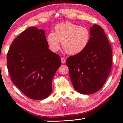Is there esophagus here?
Here are the masks:
<instances>
[{
	"label": "esophagus",
	"mask_w": 123,
	"mask_h": 123,
	"mask_svg": "<svg viewBox=\"0 0 123 123\" xmlns=\"http://www.w3.org/2000/svg\"><path fill=\"white\" fill-rule=\"evenodd\" d=\"M61 62L62 64H65V62H66V60L63 57H61Z\"/></svg>",
	"instance_id": "esophagus-1"
}]
</instances>
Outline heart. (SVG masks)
Instances as JSON below:
<instances>
[{"label":"heart","mask_w":123,"mask_h":123,"mask_svg":"<svg viewBox=\"0 0 123 123\" xmlns=\"http://www.w3.org/2000/svg\"><path fill=\"white\" fill-rule=\"evenodd\" d=\"M54 29V33H49L46 37L48 47L53 52L60 49V42L64 49L71 55L81 53L89 46L91 32L87 27L67 22L57 24Z\"/></svg>","instance_id":"heart-1"}]
</instances>
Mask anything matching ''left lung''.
Segmentation results:
<instances>
[{
  "mask_svg": "<svg viewBox=\"0 0 123 123\" xmlns=\"http://www.w3.org/2000/svg\"><path fill=\"white\" fill-rule=\"evenodd\" d=\"M90 29L91 39L87 47L66 60L74 89L82 94H94L100 90L112 65L111 45L104 29L97 25Z\"/></svg>",
  "mask_w": 123,
  "mask_h": 123,
  "instance_id": "obj_1",
  "label": "left lung"
}]
</instances>
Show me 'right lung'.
<instances>
[{"label":"right lung","instance_id":"1","mask_svg":"<svg viewBox=\"0 0 123 123\" xmlns=\"http://www.w3.org/2000/svg\"><path fill=\"white\" fill-rule=\"evenodd\" d=\"M6 59L12 81L25 96L43 100L51 94L52 81L61 61L48 49L43 30L31 27L23 31L12 42Z\"/></svg>","mask_w":123,"mask_h":123}]
</instances>
